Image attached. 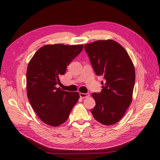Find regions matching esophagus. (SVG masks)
Returning <instances> with one entry per match:
<instances>
[{"label":"esophagus","instance_id":"esophagus-1","mask_svg":"<svg viewBox=\"0 0 160 160\" xmlns=\"http://www.w3.org/2000/svg\"><path fill=\"white\" fill-rule=\"evenodd\" d=\"M89 96V93H80V97L81 98H82V99H84V98H88Z\"/></svg>","mask_w":160,"mask_h":160}]
</instances>
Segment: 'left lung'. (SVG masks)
Here are the masks:
<instances>
[{"label": "left lung", "mask_w": 160, "mask_h": 160, "mask_svg": "<svg viewBox=\"0 0 160 160\" xmlns=\"http://www.w3.org/2000/svg\"><path fill=\"white\" fill-rule=\"evenodd\" d=\"M97 76L105 83L100 93H93L96 106L91 109L93 118L104 125L120 121L130 106L132 98L135 67L127 51L113 40H98L84 45Z\"/></svg>", "instance_id": "1"}]
</instances>
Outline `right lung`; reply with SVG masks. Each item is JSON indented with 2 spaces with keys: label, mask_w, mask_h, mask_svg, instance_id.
Segmentation results:
<instances>
[{
  "label": "right lung",
  "mask_w": 160,
  "mask_h": 160,
  "mask_svg": "<svg viewBox=\"0 0 160 160\" xmlns=\"http://www.w3.org/2000/svg\"><path fill=\"white\" fill-rule=\"evenodd\" d=\"M83 49V45H47L37 51L27 69V94L33 109L52 127L63 124L80 98L78 92L62 91L56 85L67 67Z\"/></svg>",
  "instance_id": "1"
}]
</instances>
